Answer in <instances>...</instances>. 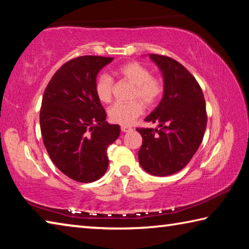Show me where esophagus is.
Returning <instances> with one entry per match:
<instances>
[{
    "label": "esophagus",
    "instance_id": "34e87169",
    "mask_svg": "<svg viewBox=\"0 0 249 249\" xmlns=\"http://www.w3.org/2000/svg\"><path fill=\"white\" fill-rule=\"evenodd\" d=\"M121 129L123 133H127L129 130H132V127H128V126H122Z\"/></svg>",
    "mask_w": 249,
    "mask_h": 249
}]
</instances>
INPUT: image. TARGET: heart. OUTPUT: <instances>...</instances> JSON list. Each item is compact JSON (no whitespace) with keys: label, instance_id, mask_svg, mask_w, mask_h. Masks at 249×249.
I'll return each instance as SVG.
<instances>
[{"label":"heart","instance_id":"b5f03b06","mask_svg":"<svg viewBox=\"0 0 249 249\" xmlns=\"http://www.w3.org/2000/svg\"><path fill=\"white\" fill-rule=\"evenodd\" d=\"M115 73L134 84L132 99H140L147 107L154 105L162 93L161 80L151 77L150 70L141 62L129 61L120 66ZM94 92L100 102L109 103L113 94V80L107 73L100 74L95 80ZM142 113L140 101L115 103L108 108V119L113 123L128 126Z\"/></svg>","mask_w":249,"mask_h":249}]
</instances>
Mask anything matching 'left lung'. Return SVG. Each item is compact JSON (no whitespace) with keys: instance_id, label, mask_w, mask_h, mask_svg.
<instances>
[{"instance_id":"obj_1","label":"left lung","mask_w":249,"mask_h":249,"mask_svg":"<svg viewBox=\"0 0 249 249\" xmlns=\"http://www.w3.org/2000/svg\"><path fill=\"white\" fill-rule=\"evenodd\" d=\"M161 72L163 94L146 122L158 128H137L142 144L138 160L146 172L174 175L188 165L199 148L206 127L205 101L195 77L172 58L148 54Z\"/></svg>"}]
</instances>
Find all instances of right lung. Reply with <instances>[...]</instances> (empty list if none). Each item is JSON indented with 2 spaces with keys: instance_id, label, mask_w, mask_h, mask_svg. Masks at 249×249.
Listing matches in <instances>:
<instances>
[{
  "instance_id": "add662e5",
  "label": "right lung",
  "mask_w": 249,
  "mask_h": 249,
  "mask_svg": "<svg viewBox=\"0 0 249 249\" xmlns=\"http://www.w3.org/2000/svg\"><path fill=\"white\" fill-rule=\"evenodd\" d=\"M113 58L82 56L61 67L50 80L39 114L44 145L62 174L78 182H93L108 167L107 147L120 136L108 124L96 98V77Z\"/></svg>"
}]
</instances>
